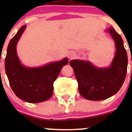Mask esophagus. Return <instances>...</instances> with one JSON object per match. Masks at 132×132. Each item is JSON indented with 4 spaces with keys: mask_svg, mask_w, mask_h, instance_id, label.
<instances>
[{
    "mask_svg": "<svg viewBox=\"0 0 132 132\" xmlns=\"http://www.w3.org/2000/svg\"><path fill=\"white\" fill-rule=\"evenodd\" d=\"M75 56V52H69L68 53V57H69V59H73Z\"/></svg>",
    "mask_w": 132,
    "mask_h": 132,
    "instance_id": "1",
    "label": "esophagus"
}]
</instances>
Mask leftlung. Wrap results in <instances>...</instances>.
I'll use <instances>...</instances> for the list:
<instances>
[{
    "label": "left lung",
    "instance_id": "1",
    "mask_svg": "<svg viewBox=\"0 0 132 132\" xmlns=\"http://www.w3.org/2000/svg\"><path fill=\"white\" fill-rule=\"evenodd\" d=\"M106 31L114 39L116 47L109 67H98L87 60L74 59L69 62L79 84V93L90 101H102L117 93L126 75L128 55L123 39L112 27Z\"/></svg>",
    "mask_w": 132,
    "mask_h": 132
}]
</instances>
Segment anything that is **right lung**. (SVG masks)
Masks as SVG:
<instances>
[{
    "label": "right lung",
    "instance_id": "right-lung-1",
    "mask_svg": "<svg viewBox=\"0 0 132 132\" xmlns=\"http://www.w3.org/2000/svg\"><path fill=\"white\" fill-rule=\"evenodd\" d=\"M26 28V25L21 27L9 42L4 62L5 71L16 96L26 102L38 103L52 97L53 82L69 60L65 57L59 61L36 67L22 64L17 55L16 45Z\"/></svg>",
    "mask_w": 132,
    "mask_h": 132
}]
</instances>
